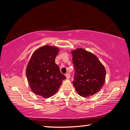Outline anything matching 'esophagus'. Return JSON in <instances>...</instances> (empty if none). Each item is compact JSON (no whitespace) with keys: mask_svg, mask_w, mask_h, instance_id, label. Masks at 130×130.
Returning <instances> with one entry per match:
<instances>
[{"mask_svg":"<svg viewBox=\"0 0 130 130\" xmlns=\"http://www.w3.org/2000/svg\"><path fill=\"white\" fill-rule=\"evenodd\" d=\"M65 76H66V77H67V79H69L70 78V74L69 73H67L65 74Z\"/></svg>","mask_w":130,"mask_h":130,"instance_id":"34e87169","label":"esophagus"}]
</instances>
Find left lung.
Returning <instances> with one entry per match:
<instances>
[{
	"label": "left lung",
	"instance_id": "8db88e82",
	"mask_svg": "<svg viewBox=\"0 0 130 130\" xmlns=\"http://www.w3.org/2000/svg\"><path fill=\"white\" fill-rule=\"evenodd\" d=\"M74 67L73 84L79 95L89 97L98 92L105 82L106 71L95 55L84 49L72 50Z\"/></svg>",
	"mask_w": 130,
	"mask_h": 130
}]
</instances>
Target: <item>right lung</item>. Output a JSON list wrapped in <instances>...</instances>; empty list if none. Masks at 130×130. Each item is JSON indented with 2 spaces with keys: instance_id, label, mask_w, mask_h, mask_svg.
Wrapping results in <instances>:
<instances>
[{
  "instance_id": "right-lung-1",
  "label": "right lung",
  "mask_w": 130,
  "mask_h": 130,
  "mask_svg": "<svg viewBox=\"0 0 130 130\" xmlns=\"http://www.w3.org/2000/svg\"><path fill=\"white\" fill-rule=\"evenodd\" d=\"M58 48L45 45L34 52L26 68V77L34 93L48 98L56 93L66 77L55 63Z\"/></svg>"
}]
</instances>
